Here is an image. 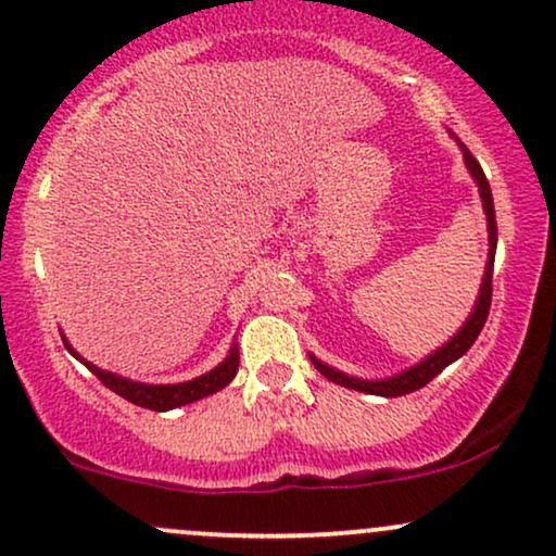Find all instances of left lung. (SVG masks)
Here are the masks:
<instances>
[{
	"instance_id": "8db88e82",
	"label": "left lung",
	"mask_w": 556,
	"mask_h": 556,
	"mask_svg": "<svg viewBox=\"0 0 556 556\" xmlns=\"http://www.w3.org/2000/svg\"><path fill=\"white\" fill-rule=\"evenodd\" d=\"M460 150H464L466 168H469V173L479 186L481 202H484V214H486V230H490V258H486L484 279H481V290H479L477 305H473V313L469 318H466V324L460 326V331L451 339V342L440 346L438 352H432L430 357H425L419 365H414V367H409V370L401 372V376H393V378H386V380L350 378V376H344V372H339V370H333V367L324 365L318 357H313V354H311L313 365H316V370L324 378H329V380H333V383H339L344 388H354V391L372 393V396H386V399L404 396V393H412V391H417V388L430 383L434 376H440V372H443L447 365L456 363L460 354L469 352L471 344L477 342V337L486 324V316H490V305H492V269H494V251H497V219H494V202H492L490 180H486L484 170H481V165L477 163V157H473L464 144H460Z\"/></svg>"
}]
</instances>
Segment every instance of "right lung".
Here are the masks:
<instances>
[{"label":"right lung","mask_w":556,"mask_h":556,"mask_svg":"<svg viewBox=\"0 0 556 556\" xmlns=\"http://www.w3.org/2000/svg\"><path fill=\"white\" fill-rule=\"evenodd\" d=\"M64 346L75 354V357L87 367V370L92 372V376H98V380L105 388H111L113 393H118L122 399L131 401V404L144 406V409H152V412H168V409H176V406L193 404V401L210 396V393H217L219 388H225L232 378H236L238 363H240L238 344H232L230 354H227L223 363L214 367V370L204 372V376L186 380V383H176V386H150V383H137V380H129V378L113 376V372L100 370V367L79 357L66 339H64Z\"/></svg>","instance_id":"add662e5"}]
</instances>
